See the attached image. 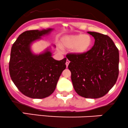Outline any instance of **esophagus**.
Returning <instances> with one entry per match:
<instances>
[{
  "label": "esophagus",
  "mask_w": 128,
  "mask_h": 128,
  "mask_svg": "<svg viewBox=\"0 0 128 128\" xmlns=\"http://www.w3.org/2000/svg\"><path fill=\"white\" fill-rule=\"evenodd\" d=\"M69 62H70V61H69V60H68V59H67L66 62V66H67V67H68V66H69Z\"/></svg>",
  "instance_id": "esophagus-1"
}]
</instances>
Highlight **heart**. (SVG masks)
Masks as SVG:
<instances>
[{
  "instance_id": "heart-1",
  "label": "heart",
  "mask_w": 128,
  "mask_h": 128,
  "mask_svg": "<svg viewBox=\"0 0 128 128\" xmlns=\"http://www.w3.org/2000/svg\"><path fill=\"white\" fill-rule=\"evenodd\" d=\"M92 43V38L90 35L83 34L67 36L61 40L62 46L67 49H72L76 55H83L88 52Z\"/></svg>"
}]
</instances>
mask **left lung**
Here are the masks:
<instances>
[{
    "instance_id": "obj_1",
    "label": "left lung",
    "mask_w": 128,
    "mask_h": 128,
    "mask_svg": "<svg viewBox=\"0 0 128 128\" xmlns=\"http://www.w3.org/2000/svg\"><path fill=\"white\" fill-rule=\"evenodd\" d=\"M94 46L83 55L68 54L74 90L86 98L102 97L114 86L119 74V50L109 36L88 32Z\"/></svg>"
}]
</instances>
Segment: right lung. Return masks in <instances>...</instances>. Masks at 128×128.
<instances>
[{
  "instance_id": "right-lung-1",
  "label": "right lung",
  "mask_w": 128,
  "mask_h": 128,
  "mask_svg": "<svg viewBox=\"0 0 128 128\" xmlns=\"http://www.w3.org/2000/svg\"><path fill=\"white\" fill-rule=\"evenodd\" d=\"M53 30L49 28L26 31L18 37L11 49L10 78L18 90L30 98H45L52 94L60 74L66 68V58L54 59L50 46L40 54H34L31 49L33 43L49 35Z\"/></svg>"
}]
</instances>
